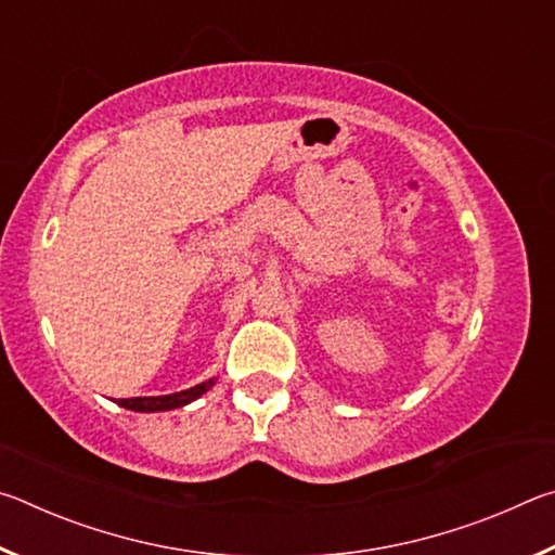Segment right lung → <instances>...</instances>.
Masks as SVG:
<instances>
[{"instance_id": "1", "label": "right lung", "mask_w": 555, "mask_h": 555, "mask_svg": "<svg viewBox=\"0 0 555 555\" xmlns=\"http://www.w3.org/2000/svg\"><path fill=\"white\" fill-rule=\"evenodd\" d=\"M215 384V379H208L203 384H195L191 389L176 391V393H166V397H137V399H119L117 403L125 409L131 411H142V413H154V411H171V409H181L185 403L195 401L198 397H203Z\"/></svg>"}]
</instances>
